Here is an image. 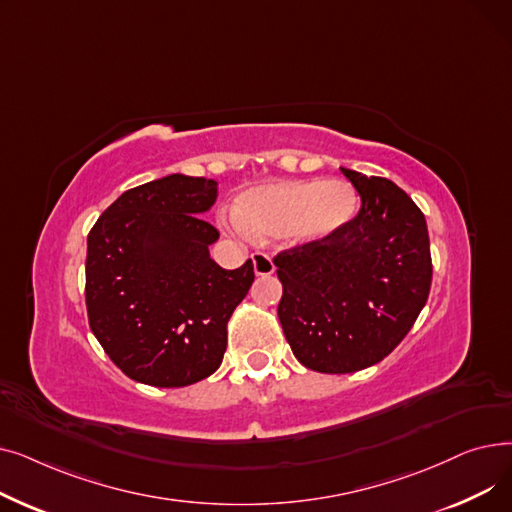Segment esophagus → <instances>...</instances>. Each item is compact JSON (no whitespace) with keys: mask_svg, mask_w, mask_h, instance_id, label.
Returning <instances> with one entry per match:
<instances>
[{"mask_svg":"<svg viewBox=\"0 0 512 512\" xmlns=\"http://www.w3.org/2000/svg\"><path fill=\"white\" fill-rule=\"evenodd\" d=\"M251 259H253V270H255L257 276H272L276 272V265H274L272 257L267 255V253L255 251L251 255Z\"/></svg>","mask_w":512,"mask_h":512,"instance_id":"1","label":"esophagus"}]
</instances>
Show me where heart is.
Masks as SVG:
<instances>
[{"label": "heart", "mask_w": 512, "mask_h": 512, "mask_svg": "<svg viewBox=\"0 0 512 512\" xmlns=\"http://www.w3.org/2000/svg\"><path fill=\"white\" fill-rule=\"evenodd\" d=\"M359 195L344 180H284L242 195L230 222L253 236L321 240L355 218Z\"/></svg>", "instance_id": "1"}]
</instances>
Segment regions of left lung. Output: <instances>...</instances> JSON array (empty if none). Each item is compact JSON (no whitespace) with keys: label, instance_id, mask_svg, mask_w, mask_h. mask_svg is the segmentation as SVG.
I'll return each instance as SVG.
<instances>
[{"label":"left lung","instance_id":"left-lung-1","mask_svg":"<svg viewBox=\"0 0 512 512\" xmlns=\"http://www.w3.org/2000/svg\"><path fill=\"white\" fill-rule=\"evenodd\" d=\"M340 170L361 195L359 213L274 257L284 336L294 357L319 373H353L388 357L432 286L421 209L392 180Z\"/></svg>","mask_w":512,"mask_h":512}]
</instances>
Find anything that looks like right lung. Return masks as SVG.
<instances>
[{
    "label": "right lung",
    "instance_id": "1",
    "mask_svg": "<svg viewBox=\"0 0 512 512\" xmlns=\"http://www.w3.org/2000/svg\"><path fill=\"white\" fill-rule=\"evenodd\" d=\"M215 197V180L170 174L120 195L89 232V326L134 382L182 388L222 365L255 272L251 259L224 270L209 257L220 232L203 213Z\"/></svg>",
    "mask_w": 512,
    "mask_h": 512
}]
</instances>
